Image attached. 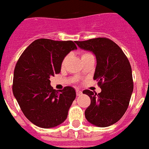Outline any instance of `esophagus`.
<instances>
[{
  "instance_id": "obj_1",
  "label": "esophagus",
  "mask_w": 149,
  "mask_h": 149,
  "mask_svg": "<svg viewBox=\"0 0 149 149\" xmlns=\"http://www.w3.org/2000/svg\"><path fill=\"white\" fill-rule=\"evenodd\" d=\"M76 94H77V96H80L82 94V91H79V90H77L76 91Z\"/></svg>"
}]
</instances>
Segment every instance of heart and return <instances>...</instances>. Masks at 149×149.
I'll return each mask as SVG.
<instances>
[{
    "instance_id": "obj_1",
    "label": "heart",
    "mask_w": 149,
    "mask_h": 149,
    "mask_svg": "<svg viewBox=\"0 0 149 149\" xmlns=\"http://www.w3.org/2000/svg\"><path fill=\"white\" fill-rule=\"evenodd\" d=\"M91 53H89V52H83L82 54V58H84V57H86V56H88V55H91ZM65 62V59L63 60V63Z\"/></svg>"
}]
</instances>
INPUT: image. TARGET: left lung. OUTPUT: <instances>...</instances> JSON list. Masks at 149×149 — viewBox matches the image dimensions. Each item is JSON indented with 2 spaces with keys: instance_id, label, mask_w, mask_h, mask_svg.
<instances>
[{
  "instance_id": "left-lung-1",
  "label": "left lung",
  "mask_w": 149,
  "mask_h": 149,
  "mask_svg": "<svg viewBox=\"0 0 149 149\" xmlns=\"http://www.w3.org/2000/svg\"><path fill=\"white\" fill-rule=\"evenodd\" d=\"M82 49L92 52L97 65L94 79L102 89L101 93L85 90L91 105L85 111L90 123L107 127L118 122L128 109L133 91L132 68L123 51L113 40L99 37L75 41Z\"/></svg>"
}]
</instances>
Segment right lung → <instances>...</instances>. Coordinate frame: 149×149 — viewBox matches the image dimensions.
I'll return each mask as SVG.
<instances>
[{
  "instance_id": "1",
  "label": "right lung",
  "mask_w": 149,
  "mask_h": 149,
  "mask_svg": "<svg viewBox=\"0 0 149 149\" xmlns=\"http://www.w3.org/2000/svg\"><path fill=\"white\" fill-rule=\"evenodd\" d=\"M77 49L71 40L38 39L29 45L14 69L13 92L23 113L31 123L44 129L66 120L76 93L71 86L56 91L50 77L58 74L65 56Z\"/></svg>"
}]
</instances>
